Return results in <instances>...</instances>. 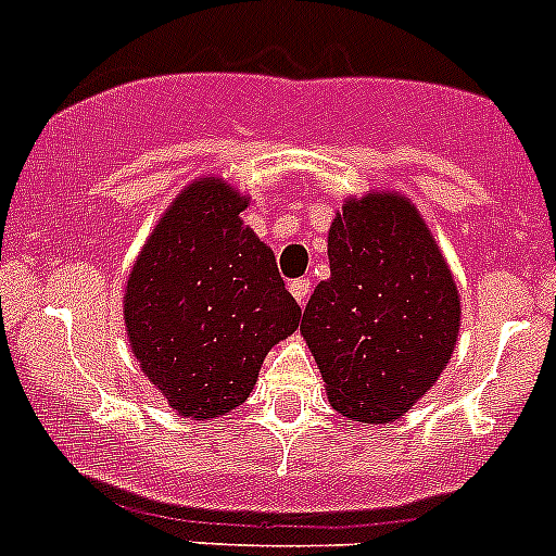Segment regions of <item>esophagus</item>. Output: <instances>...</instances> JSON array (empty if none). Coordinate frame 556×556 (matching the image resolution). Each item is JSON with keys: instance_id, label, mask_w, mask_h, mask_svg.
Masks as SVG:
<instances>
[{"instance_id": "esophagus-1", "label": "esophagus", "mask_w": 556, "mask_h": 556, "mask_svg": "<svg viewBox=\"0 0 556 556\" xmlns=\"http://www.w3.org/2000/svg\"><path fill=\"white\" fill-rule=\"evenodd\" d=\"M290 293H293V299L299 301L301 306H306V301H309V293H312L309 277H301L295 279V282H290Z\"/></svg>"}]
</instances>
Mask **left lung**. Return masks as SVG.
Wrapping results in <instances>:
<instances>
[{"label": "left lung", "mask_w": 556, "mask_h": 556, "mask_svg": "<svg viewBox=\"0 0 556 556\" xmlns=\"http://www.w3.org/2000/svg\"><path fill=\"white\" fill-rule=\"evenodd\" d=\"M328 261L301 333L330 406L355 422H395L452 361L459 293L450 266L417 206L390 190L336 212Z\"/></svg>", "instance_id": "obj_1"}]
</instances>
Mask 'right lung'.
<instances>
[{
    "mask_svg": "<svg viewBox=\"0 0 556 556\" xmlns=\"http://www.w3.org/2000/svg\"><path fill=\"white\" fill-rule=\"evenodd\" d=\"M247 204L226 179H195L128 274V344L179 417L217 419L242 406L268 350L299 328L301 306L274 252L239 217Z\"/></svg>",
    "mask_w": 556,
    "mask_h": 556,
    "instance_id": "right-lung-1",
    "label": "right lung"
}]
</instances>
